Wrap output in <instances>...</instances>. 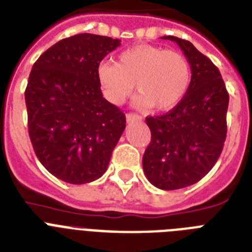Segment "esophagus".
<instances>
[{
    "label": "esophagus",
    "instance_id": "esophagus-1",
    "mask_svg": "<svg viewBox=\"0 0 252 252\" xmlns=\"http://www.w3.org/2000/svg\"><path fill=\"white\" fill-rule=\"evenodd\" d=\"M126 122H128V123L141 122V120H142V118H141L140 115H137V114H132V112H129V114H126Z\"/></svg>",
    "mask_w": 252,
    "mask_h": 252
}]
</instances>
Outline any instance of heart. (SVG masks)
Segmentation results:
<instances>
[{
	"instance_id": "b5f03b06",
	"label": "heart",
	"mask_w": 252,
	"mask_h": 252,
	"mask_svg": "<svg viewBox=\"0 0 252 252\" xmlns=\"http://www.w3.org/2000/svg\"><path fill=\"white\" fill-rule=\"evenodd\" d=\"M191 80V68L185 55L154 45H137L118 57V62H102L97 81L106 101L123 105L136 91V106L167 111L185 97Z\"/></svg>"
}]
</instances>
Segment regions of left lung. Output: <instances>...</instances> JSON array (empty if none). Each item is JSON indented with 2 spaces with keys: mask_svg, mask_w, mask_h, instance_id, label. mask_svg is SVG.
<instances>
[{
  "mask_svg": "<svg viewBox=\"0 0 252 252\" xmlns=\"http://www.w3.org/2000/svg\"><path fill=\"white\" fill-rule=\"evenodd\" d=\"M183 50L191 68L185 97L164 115L147 116L151 141L142 167L161 190L183 189L203 179L218 161L226 138L229 94L219 68L190 41L163 36Z\"/></svg>",
  "mask_w": 252,
  "mask_h": 252,
  "instance_id": "8db88e82",
  "label": "left lung"
}]
</instances>
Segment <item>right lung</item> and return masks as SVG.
I'll use <instances>...</instances> for the list:
<instances>
[{
	"instance_id": "obj_1",
	"label": "right lung",
	"mask_w": 252,
	"mask_h": 252,
	"mask_svg": "<svg viewBox=\"0 0 252 252\" xmlns=\"http://www.w3.org/2000/svg\"><path fill=\"white\" fill-rule=\"evenodd\" d=\"M120 40L93 33L63 38L28 77V133L38 160L64 183H92L108 167L126 115L102 95L97 67Z\"/></svg>"
}]
</instances>
